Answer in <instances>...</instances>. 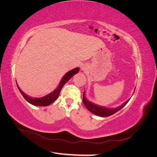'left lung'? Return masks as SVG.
Segmentation results:
<instances>
[{"label": "left lung", "instance_id": "left-lung-1", "mask_svg": "<svg viewBox=\"0 0 157 157\" xmlns=\"http://www.w3.org/2000/svg\"><path fill=\"white\" fill-rule=\"evenodd\" d=\"M129 100L130 99H128V100L123 103L122 105L118 107L115 109H109V108H105V107H103L97 105H95V104L90 102L89 101L87 100L86 98H85L84 92H83L82 101H83L84 106L87 108V109L89 111L99 117H109L113 115V114H115L117 111L121 110L123 107L126 105L127 103L129 101Z\"/></svg>", "mask_w": 157, "mask_h": 157}]
</instances>
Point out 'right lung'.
I'll list each match as a JSON object with an SVG mask.
<instances>
[{
    "instance_id": "1",
    "label": "right lung",
    "mask_w": 157,
    "mask_h": 157,
    "mask_svg": "<svg viewBox=\"0 0 157 157\" xmlns=\"http://www.w3.org/2000/svg\"><path fill=\"white\" fill-rule=\"evenodd\" d=\"M79 71V68H75L73 70L69 71V72H67L63 78L61 79V82L59 83V85L58 87L54 91L52 92V93L46 95V96H44L42 98H33L32 97H30L29 96H27L26 94L23 92L22 90L20 89V88L18 86V85L17 84V86L18 88V90H20V93L22 94V96L24 97V98L26 99V100L30 103L31 104L33 105H36V106H47L49 105L50 104L52 103H53L55 100H56L58 98L59 94L61 92V88H63V86L65 85V84L67 82L68 80L73 77V76L75 74H77Z\"/></svg>"
}]
</instances>
